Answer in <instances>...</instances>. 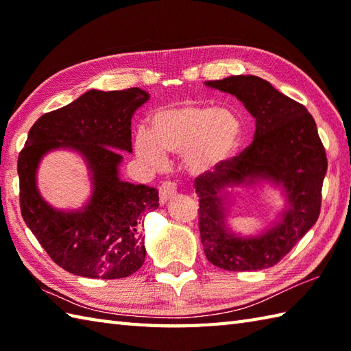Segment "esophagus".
<instances>
[{
	"mask_svg": "<svg viewBox=\"0 0 351 351\" xmlns=\"http://www.w3.org/2000/svg\"><path fill=\"white\" fill-rule=\"evenodd\" d=\"M178 195V185L171 181H166L160 187V200L161 204H167L170 199H173Z\"/></svg>",
	"mask_w": 351,
	"mask_h": 351,
	"instance_id": "34e87169",
	"label": "esophagus"
}]
</instances>
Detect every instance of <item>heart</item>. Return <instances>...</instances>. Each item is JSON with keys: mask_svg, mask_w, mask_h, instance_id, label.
Listing matches in <instances>:
<instances>
[{"mask_svg": "<svg viewBox=\"0 0 351 351\" xmlns=\"http://www.w3.org/2000/svg\"><path fill=\"white\" fill-rule=\"evenodd\" d=\"M243 132V121L234 110L182 102L155 110L149 117V132L137 134L134 149L152 167H162L166 154H182L185 169L202 176L232 158Z\"/></svg>", "mask_w": 351, "mask_h": 351, "instance_id": "obj_1", "label": "heart"}]
</instances>
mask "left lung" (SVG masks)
Masks as SVG:
<instances>
[{
	"label": "left lung",
	"instance_id": "obj_1",
	"mask_svg": "<svg viewBox=\"0 0 351 351\" xmlns=\"http://www.w3.org/2000/svg\"><path fill=\"white\" fill-rule=\"evenodd\" d=\"M208 87L234 95L255 117L252 145L213 173L196 178L199 230L206 259L229 271L273 267L315 225L327 171L326 151L314 117L255 75L206 81ZM270 182L286 196L278 221L255 237H241L226 225V188Z\"/></svg>",
	"mask_w": 351,
	"mask_h": 351
}]
</instances>
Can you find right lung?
Segmentation results:
<instances>
[{
	"label": "right lung",
	"mask_w": 351,
	"mask_h": 351,
	"mask_svg": "<svg viewBox=\"0 0 351 351\" xmlns=\"http://www.w3.org/2000/svg\"><path fill=\"white\" fill-rule=\"evenodd\" d=\"M149 99L138 87L88 90L78 99L37 119L18 158L21 213L25 225L57 265L90 279H121L143 265L140 234L145 213L158 208V191L119 176L123 156L132 152L131 119ZM69 148L84 156L93 196L80 210L51 207L36 189L43 156Z\"/></svg>",
	"instance_id": "add662e5"
}]
</instances>
